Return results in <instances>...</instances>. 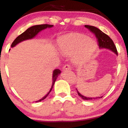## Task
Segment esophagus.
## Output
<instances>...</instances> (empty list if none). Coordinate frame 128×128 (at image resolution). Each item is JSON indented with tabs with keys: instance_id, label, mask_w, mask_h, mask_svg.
<instances>
[{
	"instance_id": "1",
	"label": "esophagus",
	"mask_w": 128,
	"mask_h": 128,
	"mask_svg": "<svg viewBox=\"0 0 128 128\" xmlns=\"http://www.w3.org/2000/svg\"><path fill=\"white\" fill-rule=\"evenodd\" d=\"M70 69H71V67L70 64H66L63 67V70H70Z\"/></svg>"
}]
</instances>
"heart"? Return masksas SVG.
I'll return each mask as SVG.
<instances>
[{"label": "heart", "mask_w": 128, "mask_h": 128, "mask_svg": "<svg viewBox=\"0 0 128 128\" xmlns=\"http://www.w3.org/2000/svg\"><path fill=\"white\" fill-rule=\"evenodd\" d=\"M96 43L84 35L74 34L65 36L59 41V48L62 54L71 55L77 52L74 60L82 61L92 55L96 49Z\"/></svg>", "instance_id": "1"}]
</instances>
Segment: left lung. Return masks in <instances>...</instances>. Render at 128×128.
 Segmentation results:
<instances>
[{"mask_svg": "<svg viewBox=\"0 0 128 128\" xmlns=\"http://www.w3.org/2000/svg\"><path fill=\"white\" fill-rule=\"evenodd\" d=\"M85 27L88 29L89 30H90L91 32H92V34H94V36L97 39V41H98V46H99V48H100V49H102V48L108 49L115 53L116 55H118L116 46L114 44L113 41L111 40V38L109 36H107L106 34H105V33H104L99 29L97 28L95 26L85 25ZM76 90H77V89H76ZM77 92L79 96L84 100H96L97 99H99V98H102L103 97L101 96L97 97V98H88V97H86L82 95L78 90Z\"/></svg>", "mask_w": 128, "mask_h": 128, "instance_id": "1", "label": "left lung"}]
</instances>
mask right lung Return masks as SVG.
<instances>
[{
	"instance_id": "obj_1",
	"label": "right lung",
	"mask_w": 128,
	"mask_h": 128,
	"mask_svg": "<svg viewBox=\"0 0 128 128\" xmlns=\"http://www.w3.org/2000/svg\"><path fill=\"white\" fill-rule=\"evenodd\" d=\"M53 25H51V24H39V25H36V26H33L30 27L29 28H28L27 30H26L23 33H22V34H20V36H17L16 38L14 40V42H12V44H11V48H13V47L15 46L16 45H17V44L19 43V42H23L24 40H29V39H32L33 38L34 36H36V35L38 34L39 32L42 31V30L43 29H46L47 28H52ZM61 73V70H59V69H55L54 70V72H53V75H52V86H51V88L50 90V91L45 96H44L42 99H40L39 100L36 101V102H40V101L46 98V97L49 95V94L50 93V92H51L52 90L53 86H54V84H55L56 79L57 78L59 74H60Z\"/></svg>"
}]
</instances>
